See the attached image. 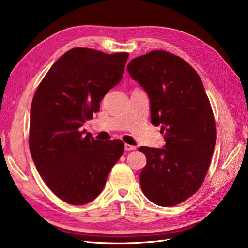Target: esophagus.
Masks as SVG:
<instances>
[{
    "mask_svg": "<svg viewBox=\"0 0 248 248\" xmlns=\"http://www.w3.org/2000/svg\"><path fill=\"white\" fill-rule=\"evenodd\" d=\"M137 146L134 145H130V144H124V150L125 151H132V150H136Z\"/></svg>",
    "mask_w": 248,
    "mask_h": 248,
    "instance_id": "1",
    "label": "esophagus"
}]
</instances>
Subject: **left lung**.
<instances>
[{
    "label": "left lung",
    "mask_w": 248,
    "mask_h": 248,
    "mask_svg": "<svg viewBox=\"0 0 248 248\" xmlns=\"http://www.w3.org/2000/svg\"><path fill=\"white\" fill-rule=\"evenodd\" d=\"M127 70L150 99L151 123L161 124L163 149L140 146L146 165L140 185L161 207L178 204L199 189L216 145V123L202 81L173 53L154 50L134 58Z\"/></svg>",
    "instance_id": "obj_1"
}]
</instances>
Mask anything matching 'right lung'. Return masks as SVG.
Returning a JSON list of instances; mask_svg holds the SVG:
<instances>
[{
    "instance_id": "obj_1",
    "label": "right lung",
    "mask_w": 248,
    "mask_h": 248,
    "mask_svg": "<svg viewBox=\"0 0 248 248\" xmlns=\"http://www.w3.org/2000/svg\"><path fill=\"white\" fill-rule=\"evenodd\" d=\"M129 53L73 48L54 62L33 95L29 150L41 178L70 204L94 200L124 153L123 141L81 131L123 78Z\"/></svg>"
}]
</instances>
